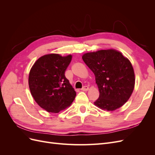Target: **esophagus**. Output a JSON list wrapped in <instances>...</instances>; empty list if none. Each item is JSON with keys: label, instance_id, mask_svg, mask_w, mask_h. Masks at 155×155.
<instances>
[{"label": "esophagus", "instance_id": "34e87169", "mask_svg": "<svg viewBox=\"0 0 155 155\" xmlns=\"http://www.w3.org/2000/svg\"><path fill=\"white\" fill-rule=\"evenodd\" d=\"M88 89H89V88H88L87 86H85V87H83L82 88L81 90H82L83 91H88Z\"/></svg>", "mask_w": 155, "mask_h": 155}]
</instances>
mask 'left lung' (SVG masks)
Returning <instances> with one entry per match:
<instances>
[{
	"label": "left lung",
	"mask_w": 155,
	"mask_h": 155,
	"mask_svg": "<svg viewBox=\"0 0 155 155\" xmlns=\"http://www.w3.org/2000/svg\"><path fill=\"white\" fill-rule=\"evenodd\" d=\"M83 61L95 75L100 97L94 103L100 109L113 111L129 100L135 85L132 64L114 49L100 50L82 55Z\"/></svg>",
	"instance_id": "1"
}]
</instances>
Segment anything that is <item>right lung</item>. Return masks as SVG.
<instances>
[{
    "label": "right lung",
    "instance_id": "right-lung-1",
    "mask_svg": "<svg viewBox=\"0 0 155 155\" xmlns=\"http://www.w3.org/2000/svg\"><path fill=\"white\" fill-rule=\"evenodd\" d=\"M72 55L49 54L33 64L28 77L31 94L41 108L58 113L72 104L76 92L64 76Z\"/></svg>",
    "mask_w": 155,
    "mask_h": 155
}]
</instances>
